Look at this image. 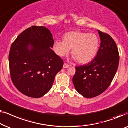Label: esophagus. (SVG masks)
<instances>
[{"label":"esophagus","instance_id":"34e87169","mask_svg":"<svg viewBox=\"0 0 128 128\" xmlns=\"http://www.w3.org/2000/svg\"><path fill=\"white\" fill-rule=\"evenodd\" d=\"M69 66H70L69 64H66V62H65V63H64V65H63V68H68Z\"/></svg>","mask_w":128,"mask_h":128}]
</instances>
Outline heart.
<instances>
[{"mask_svg": "<svg viewBox=\"0 0 128 128\" xmlns=\"http://www.w3.org/2000/svg\"><path fill=\"white\" fill-rule=\"evenodd\" d=\"M98 46L99 39L96 34L72 31L65 34L64 40H56L53 48L59 56L68 54L72 48L74 58L81 63H86L94 58Z\"/></svg>", "mask_w": 128, "mask_h": 128, "instance_id": "b5f03b06", "label": "heart"}]
</instances>
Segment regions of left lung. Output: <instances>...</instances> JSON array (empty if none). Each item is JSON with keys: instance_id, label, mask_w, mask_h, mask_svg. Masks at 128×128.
<instances>
[{"instance_id": "obj_1", "label": "left lung", "mask_w": 128, "mask_h": 128, "mask_svg": "<svg viewBox=\"0 0 128 128\" xmlns=\"http://www.w3.org/2000/svg\"><path fill=\"white\" fill-rule=\"evenodd\" d=\"M100 46L93 60L84 66L75 67L72 82L76 91L86 98L104 92L111 84L117 71L119 53L117 46L108 34L98 30Z\"/></svg>"}]
</instances>
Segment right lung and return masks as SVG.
Listing matches in <instances>:
<instances>
[{"label":"right lung","mask_w":128,"mask_h":128,"mask_svg":"<svg viewBox=\"0 0 128 128\" xmlns=\"http://www.w3.org/2000/svg\"><path fill=\"white\" fill-rule=\"evenodd\" d=\"M53 35L44 26H32L18 36L11 46L8 61L16 88L30 98H41L53 85L64 62L52 50Z\"/></svg>","instance_id":"1"}]
</instances>
